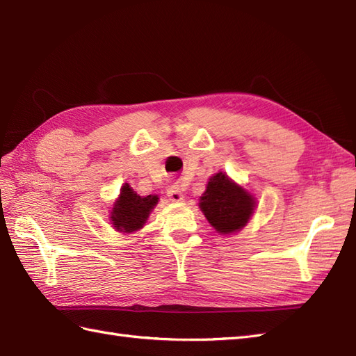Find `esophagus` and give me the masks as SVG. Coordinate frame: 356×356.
Masks as SVG:
<instances>
[{"label": "esophagus", "mask_w": 356, "mask_h": 356, "mask_svg": "<svg viewBox=\"0 0 356 356\" xmlns=\"http://www.w3.org/2000/svg\"><path fill=\"white\" fill-rule=\"evenodd\" d=\"M168 197L171 202H184L185 198L184 193H181V188L179 185H175L168 189Z\"/></svg>", "instance_id": "esophagus-1"}]
</instances>
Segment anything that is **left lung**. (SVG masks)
Instances as JSON below:
<instances>
[{
	"instance_id": "obj_1",
	"label": "left lung",
	"mask_w": 356,
	"mask_h": 356,
	"mask_svg": "<svg viewBox=\"0 0 356 356\" xmlns=\"http://www.w3.org/2000/svg\"><path fill=\"white\" fill-rule=\"evenodd\" d=\"M200 211L213 229L224 236L241 232L256 211V197L238 185L227 172H216L209 179L200 197Z\"/></svg>"
}]
</instances>
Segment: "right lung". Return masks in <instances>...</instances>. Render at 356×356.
Returning a JSON list of instances; mask_svg holds the SVG:
<instances>
[{"label":"right lung","mask_w":356,"mask_h":356,"mask_svg":"<svg viewBox=\"0 0 356 356\" xmlns=\"http://www.w3.org/2000/svg\"><path fill=\"white\" fill-rule=\"evenodd\" d=\"M158 202L159 195H140L129 184H123L120 194L115 198L111 212H109V221L118 233L132 234L140 232L147 222Z\"/></svg>","instance_id":"1"}]
</instances>
